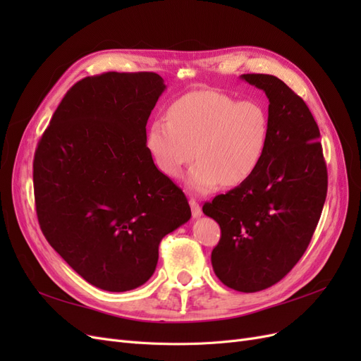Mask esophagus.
Segmentation results:
<instances>
[{
  "mask_svg": "<svg viewBox=\"0 0 361 361\" xmlns=\"http://www.w3.org/2000/svg\"><path fill=\"white\" fill-rule=\"evenodd\" d=\"M190 206H191L192 216H194V218H199V216L202 215V207H200V204L197 203V200H195V199H190Z\"/></svg>",
  "mask_w": 361,
  "mask_h": 361,
  "instance_id": "obj_1",
  "label": "esophagus"
}]
</instances>
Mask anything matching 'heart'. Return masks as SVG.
Returning <instances> with one entry per match:
<instances>
[{"label": "heart", "mask_w": 361, "mask_h": 361, "mask_svg": "<svg viewBox=\"0 0 361 361\" xmlns=\"http://www.w3.org/2000/svg\"><path fill=\"white\" fill-rule=\"evenodd\" d=\"M269 122L256 101H236L215 90H200L174 101L167 120L155 118L146 145L155 166L179 178L194 158L188 185L209 192L218 185L236 187L256 171L268 143Z\"/></svg>", "instance_id": "heart-1"}]
</instances>
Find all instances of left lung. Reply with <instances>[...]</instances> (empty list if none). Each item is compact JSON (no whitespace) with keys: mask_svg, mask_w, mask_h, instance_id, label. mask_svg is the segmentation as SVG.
Wrapping results in <instances>:
<instances>
[{"mask_svg":"<svg viewBox=\"0 0 361 361\" xmlns=\"http://www.w3.org/2000/svg\"><path fill=\"white\" fill-rule=\"evenodd\" d=\"M264 90L268 143L251 178L203 206L220 224L211 260L216 277L239 292L276 285L309 247L326 197L319 128L301 97L274 75L244 73Z\"/></svg>","mask_w":361,"mask_h":361,"instance_id":"left-lung-1","label":"left lung"}]
</instances>
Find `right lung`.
<instances>
[{
	"label": "right lung",
	"instance_id": "obj_1",
	"mask_svg": "<svg viewBox=\"0 0 361 361\" xmlns=\"http://www.w3.org/2000/svg\"><path fill=\"white\" fill-rule=\"evenodd\" d=\"M158 73L106 72L72 85L32 162L37 220L51 247L90 285L125 292L152 277L161 239L191 218L159 171L146 125Z\"/></svg>",
	"mask_w": 361,
	"mask_h": 361
}]
</instances>
